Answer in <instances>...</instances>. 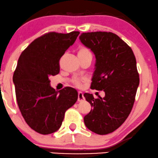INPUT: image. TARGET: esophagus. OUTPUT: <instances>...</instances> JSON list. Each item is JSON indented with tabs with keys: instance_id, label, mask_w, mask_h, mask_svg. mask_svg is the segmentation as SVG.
Masks as SVG:
<instances>
[{
	"instance_id": "obj_1",
	"label": "esophagus",
	"mask_w": 158,
	"mask_h": 158,
	"mask_svg": "<svg viewBox=\"0 0 158 158\" xmlns=\"http://www.w3.org/2000/svg\"><path fill=\"white\" fill-rule=\"evenodd\" d=\"M85 101V97H84L83 93L81 91L78 93V101Z\"/></svg>"
}]
</instances>
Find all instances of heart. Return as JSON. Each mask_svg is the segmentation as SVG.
I'll use <instances>...</instances> for the list:
<instances>
[{
	"label": "heart",
	"instance_id": "obj_1",
	"mask_svg": "<svg viewBox=\"0 0 158 158\" xmlns=\"http://www.w3.org/2000/svg\"><path fill=\"white\" fill-rule=\"evenodd\" d=\"M91 55L90 51L86 47H81L79 48V49L78 50V56H84V55ZM73 83L76 86H78V87H80L81 86V82L79 80H77V79H75L73 81Z\"/></svg>",
	"mask_w": 158,
	"mask_h": 158
}]
</instances>
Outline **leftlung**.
I'll return each mask as SVG.
<instances>
[{
	"label": "left lung",
	"mask_w": 158,
	"mask_h": 158,
	"mask_svg": "<svg viewBox=\"0 0 158 158\" xmlns=\"http://www.w3.org/2000/svg\"><path fill=\"white\" fill-rule=\"evenodd\" d=\"M81 42L96 58L91 89L103 90L105 96H84L93 109L85 116L86 127L99 135L114 132L127 118L139 85L136 60L131 48L111 32L83 33Z\"/></svg>",
	"instance_id": "1"
}]
</instances>
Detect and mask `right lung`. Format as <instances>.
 Instances as JSON below:
<instances>
[{
  "label": "right lung",
  "instance_id": "1",
  "mask_svg": "<svg viewBox=\"0 0 158 158\" xmlns=\"http://www.w3.org/2000/svg\"><path fill=\"white\" fill-rule=\"evenodd\" d=\"M79 34L45 33L27 46L18 60L13 75L18 106L26 123L41 134L57 131L65 111L77 101L75 89L66 87L56 91L49 77L58 74L60 60Z\"/></svg>",
  "mask_w": 158,
  "mask_h": 158
}]
</instances>
